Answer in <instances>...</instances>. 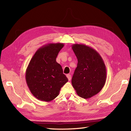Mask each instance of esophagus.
<instances>
[{
    "instance_id": "obj_1",
    "label": "esophagus",
    "mask_w": 131,
    "mask_h": 131,
    "mask_svg": "<svg viewBox=\"0 0 131 131\" xmlns=\"http://www.w3.org/2000/svg\"><path fill=\"white\" fill-rule=\"evenodd\" d=\"M66 77H67L69 80H70V79H71V75H70V74H67V75H66Z\"/></svg>"
}]
</instances>
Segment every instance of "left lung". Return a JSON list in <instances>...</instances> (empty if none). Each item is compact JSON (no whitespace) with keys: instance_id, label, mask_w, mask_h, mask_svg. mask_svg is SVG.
Masks as SVG:
<instances>
[{"instance_id":"1","label":"left lung","mask_w":131,"mask_h":131,"mask_svg":"<svg viewBox=\"0 0 131 131\" xmlns=\"http://www.w3.org/2000/svg\"><path fill=\"white\" fill-rule=\"evenodd\" d=\"M72 49L78 59L71 83L79 96L90 99L100 92L106 80V68L95 49L85 44H74Z\"/></svg>"}]
</instances>
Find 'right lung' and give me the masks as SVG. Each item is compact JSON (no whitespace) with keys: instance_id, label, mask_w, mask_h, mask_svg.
Instances as JSON below:
<instances>
[{"instance_id":"add662e5","label":"right lung","mask_w":131,"mask_h":131,"mask_svg":"<svg viewBox=\"0 0 131 131\" xmlns=\"http://www.w3.org/2000/svg\"><path fill=\"white\" fill-rule=\"evenodd\" d=\"M61 43H48L39 48L26 69L25 79L29 90L40 101H51L58 96L61 87L68 79L62 68L56 62Z\"/></svg>"}]
</instances>
